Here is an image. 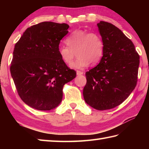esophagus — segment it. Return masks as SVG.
<instances>
[{
    "instance_id": "34e87169",
    "label": "esophagus",
    "mask_w": 149,
    "mask_h": 149,
    "mask_svg": "<svg viewBox=\"0 0 149 149\" xmlns=\"http://www.w3.org/2000/svg\"><path fill=\"white\" fill-rule=\"evenodd\" d=\"M84 74V72H81V71H77V75H81Z\"/></svg>"
}]
</instances>
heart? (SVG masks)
<instances>
[{
  "label": "heart",
  "instance_id": "obj_1",
  "mask_svg": "<svg viewBox=\"0 0 149 149\" xmlns=\"http://www.w3.org/2000/svg\"><path fill=\"white\" fill-rule=\"evenodd\" d=\"M68 47L60 45L58 52L65 64L72 61L76 52L77 58L70 64V68L83 70L89 64H95L101 60L104 53V44L100 35L95 32L75 30L65 40Z\"/></svg>",
  "mask_w": 149,
  "mask_h": 149
}]
</instances>
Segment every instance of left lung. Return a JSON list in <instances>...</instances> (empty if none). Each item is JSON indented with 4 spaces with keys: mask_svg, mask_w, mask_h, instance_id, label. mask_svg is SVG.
<instances>
[{
    "mask_svg": "<svg viewBox=\"0 0 149 149\" xmlns=\"http://www.w3.org/2000/svg\"><path fill=\"white\" fill-rule=\"evenodd\" d=\"M104 41V53L97 66L85 73V101L99 110L115 108L124 101L137 82L139 55L135 45L114 25L97 24Z\"/></svg>",
    "mask_w": 149,
    "mask_h": 149,
    "instance_id": "obj_1",
    "label": "left lung"
}]
</instances>
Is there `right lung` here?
I'll list each match as a JSON object with an SVG mask.
<instances>
[{"mask_svg":"<svg viewBox=\"0 0 149 149\" xmlns=\"http://www.w3.org/2000/svg\"><path fill=\"white\" fill-rule=\"evenodd\" d=\"M69 26L44 22L28 27L15 45L10 73L21 99L30 107L50 110L58 106L63 87L76 77L58 48Z\"/></svg>","mask_w":149,"mask_h":149,"instance_id":"1","label":"right lung"}]
</instances>
